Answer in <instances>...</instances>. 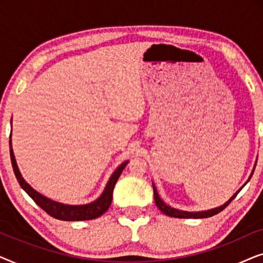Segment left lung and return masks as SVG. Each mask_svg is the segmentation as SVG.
Here are the masks:
<instances>
[{
    "label": "left lung",
    "instance_id": "8db88e82",
    "mask_svg": "<svg viewBox=\"0 0 263 263\" xmlns=\"http://www.w3.org/2000/svg\"><path fill=\"white\" fill-rule=\"evenodd\" d=\"M242 188H240L238 192H237L235 195H233L231 199H230L228 202L222 204V206L218 207V208H213V210H210V211H204V212H184V211H179V210H176V208H172L170 206H167L166 203H164V201L160 199L159 195H158L157 193V189L156 186L153 185V192H154V201H156V204L158 206V208L163 212L164 214L168 215V217H172V218H181V219H202V218H210V217H213V215L220 213L222 210H225L226 207L229 206V203L231 202V201L235 199L237 196V194H238Z\"/></svg>",
    "mask_w": 263,
    "mask_h": 263
}]
</instances>
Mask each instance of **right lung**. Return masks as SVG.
<instances>
[{"instance_id": "add662e5", "label": "right lung", "mask_w": 263, "mask_h": 263, "mask_svg": "<svg viewBox=\"0 0 263 263\" xmlns=\"http://www.w3.org/2000/svg\"><path fill=\"white\" fill-rule=\"evenodd\" d=\"M10 145V160H12V166L14 170V174H15V177L19 182L25 192H26L28 195L32 197V200L34 201L35 203L38 204L42 210H44L49 215H51L52 218L59 219V220H64V221H79V220H91V219H96L103 215L105 212L109 210L111 201H112V193L115 184H116L118 177H120L122 171L124 170V167L127 166L128 161H124L123 164H121L120 166L117 167V170L114 172L112 176H111L109 182L104 189L102 195H100L99 199L93 201L92 203L88 204H81V206H69V204H63L55 202V201L46 199L45 196L41 195V194L35 192L34 189H32L30 185L25 182V179L21 177L19 168H17L15 158H14V153L12 149V143L9 141Z\"/></svg>"}]
</instances>
